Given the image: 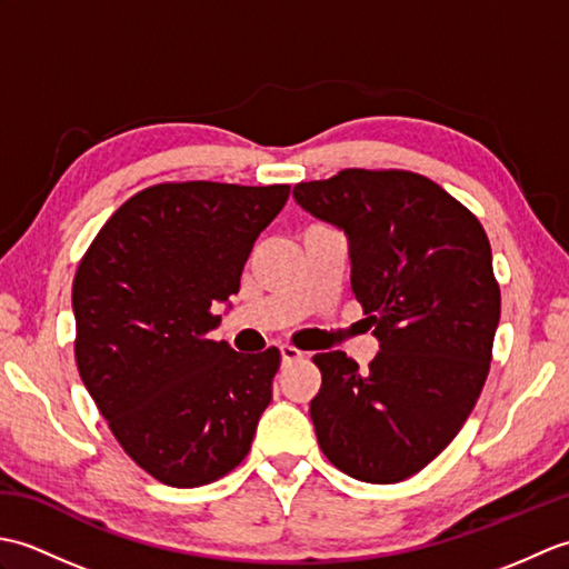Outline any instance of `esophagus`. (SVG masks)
Returning a JSON list of instances; mask_svg holds the SVG:
<instances>
[{
    "label": "esophagus",
    "instance_id": "obj_1",
    "mask_svg": "<svg viewBox=\"0 0 569 569\" xmlns=\"http://www.w3.org/2000/svg\"><path fill=\"white\" fill-rule=\"evenodd\" d=\"M303 357H306V355L300 352V349H296V347H291V345H281V359H283V365H293V361H300Z\"/></svg>",
    "mask_w": 569,
    "mask_h": 569
}]
</instances>
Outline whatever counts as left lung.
I'll use <instances>...</instances> for the list:
<instances>
[{"instance_id": "obj_1", "label": "left lung", "mask_w": 569, "mask_h": 569, "mask_svg": "<svg viewBox=\"0 0 569 569\" xmlns=\"http://www.w3.org/2000/svg\"><path fill=\"white\" fill-rule=\"evenodd\" d=\"M300 208L345 229L352 291L381 352L359 369L312 357L320 450L345 475L396 485L430 465L485 389L501 291L485 227L430 178L347 168L293 188Z\"/></svg>"}]
</instances>
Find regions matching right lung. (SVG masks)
<instances>
[{
    "label": "right lung",
    "mask_w": 569,
    "mask_h": 569,
    "mask_svg": "<svg viewBox=\"0 0 569 569\" xmlns=\"http://www.w3.org/2000/svg\"><path fill=\"white\" fill-rule=\"evenodd\" d=\"M291 186L210 180L137 192L72 281L76 361L117 442L161 485L202 487L247 457L281 352L210 340Z\"/></svg>",
    "instance_id": "obj_1"
}]
</instances>
